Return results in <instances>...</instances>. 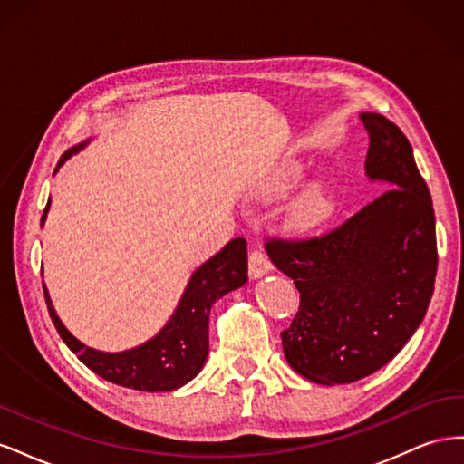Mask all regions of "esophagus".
<instances>
[{
    "instance_id": "34e87169",
    "label": "esophagus",
    "mask_w": 464,
    "mask_h": 464,
    "mask_svg": "<svg viewBox=\"0 0 464 464\" xmlns=\"http://www.w3.org/2000/svg\"><path fill=\"white\" fill-rule=\"evenodd\" d=\"M273 269L271 259L266 257V254L263 249H254L249 254V276L251 278H259L263 275H266Z\"/></svg>"
}]
</instances>
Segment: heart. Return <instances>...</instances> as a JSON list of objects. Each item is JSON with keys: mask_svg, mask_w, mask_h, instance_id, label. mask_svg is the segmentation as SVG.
<instances>
[{"mask_svg": "<svg viewBox=\"0 0 464 464\" xmlns=\"http://www.w3.org/2000/svg\"><path fill=\"white\" fill-rule=\"evenodd\" d=\"M327 210H329V203L325 198H323V193L312 189V191L304 193L298 199L296 208H294V215H296V218L300 222L312 224V222H317L319 218L325 217Z\"/></svg>", "mask_w": 464, "mask_h": 464, "instance_id": "heart-1", "label": "heart"}]
</instances>
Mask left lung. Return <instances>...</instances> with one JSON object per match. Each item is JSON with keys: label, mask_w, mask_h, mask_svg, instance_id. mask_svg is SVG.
Wrapping results in <instances>:
<instances>
[{"label": "left lung", "mask_w": 464, "mask_h": 464, "mask_svg": "<svg viewBox=\"0 0 464 464\" xmlns=\"http://www.w3.org/2000/svg\"><path fill=\"white\" fill-rule=\"evenodd\" d=\"M360 118L366 172L387 188L325 234L265 242L300 292L280 333L285 356L321 385L358 382L395 358L422 323L438 273L433 205L409 139L375 111Z\"/></svg>", "instance_id": "obj_1"}]
</instances>
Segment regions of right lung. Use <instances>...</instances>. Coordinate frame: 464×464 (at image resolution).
Masks as SVG:
<instances>
[{
  "mask_svg": "<svg viewBox=\"0 0 464 464\" xmlns=\"http://www.w3.org/2000/svg\"><path fill=\"white\" fill-rule=\"evenodd\" d=\"M79 149L65 152L60 164ZM48 207L50 203L44 208L42 222H44ZM246 280L247 242L246 237H234L215 257H210L193 273L184 296L178 304V310L166 323V327L149 343L118 354L98 353V350L79 343L55 315L46 286L42 285V288H44L48 314L55 329L69 350L77 354L89 370L116 385L157 392L174 391L186 385L201 372L208 354L210 305L224 294L246 285Z\"/></svg>",
  "mask_w": 464,
  "mask_h": 464,
  "instance_id": "1",
  "label": "right lung"
}]
</instances>
